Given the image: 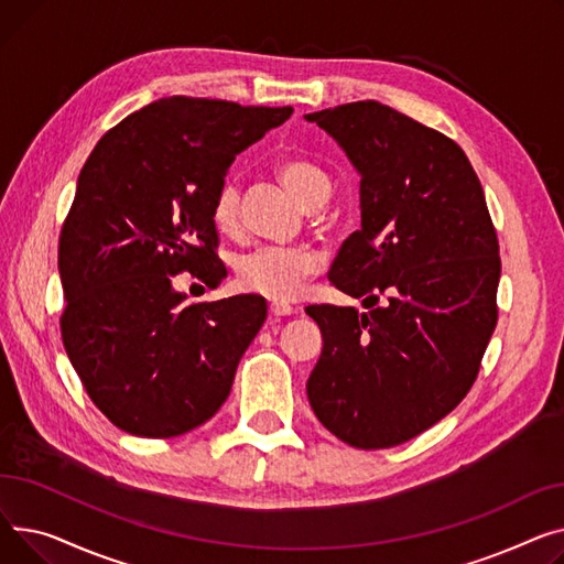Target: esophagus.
<instances>
[{"mask_svg":"<svg viewBox=\"0 0 564 564\" xmlns=\"http://www.w3.org/2000/svg\"><path fill=\"white\" fill-rule=\"evenodd\" d=\"M269 312H271L273 316H291L295 310H293L291 305H284V303H271Z\"/></svg>","mask_w":564,"mask_h":564,"instance_id":"obj_1","label":"esophagus"}]
</instances>
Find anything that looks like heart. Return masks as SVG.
Returning a JSON list of instances; mask_svg holds the SVG:
<instances>
[{"mask_svg": "<svg viewBox=\"0 0 564 564\" xmlns=\"http://www.w3.org/2000/svg\"><path fill=\"white\" fill-rule=\"evenodd\" d=\"M278 177L301 205L314 209L329 195V180L314 163L303 159H282ZM212 223L223 235H235L241 225V193L235 182H225L212 205ZM237 284L248 293L269 301H293L305 280L318 271V257L307 248L263 246L241 254L235 261Z\"/></svg>", "mask_w": 564, "mask_h": 564, "instance_id": "b5f03b06", "label": "heart"}]
</instances>
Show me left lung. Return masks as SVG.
Segmentation results:
<instances>
[{
	"label": "left lung",
	"instance_id": "left-lung-1",
	"mask_svg": "<svg viewBox=\"0 0 564 564\" xmlns=\"http://www.w3.org/2000/svg\"><path fill=\"white\" fill-rule=\"evenodd\" d=\"M305 120L361 177V227L329 282L369 310H305L323 335L307 399L341 442L399 446L455 410L478 376L499 316V239L467 154L440 131L376 99ZM380 294L383 307L369 306Z\"/></svg>",
	"mask_w": 564,
	"mask_h": 564
}]
</instances>
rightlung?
<instances>
[{
  "mask_svg": "<svg viewBox=\"0 0 564 564\" xmlns=\"http://www.w3.org/2000/svg\"><path fill=\"white\" fill-rule=\"evenodd\" d=\"M291 113L161 97L86 159L58 239L61 335L90 401L124 433L184 435L229 395L267 301L246 293L193 305L173 275L220 282L214 197L237 154Z\"/></svg>",
  "mask_w": 564,
  "mask_h": 564,
  "instance_id": "obj_1",
  "label": "right lung"
}]
</instances>
